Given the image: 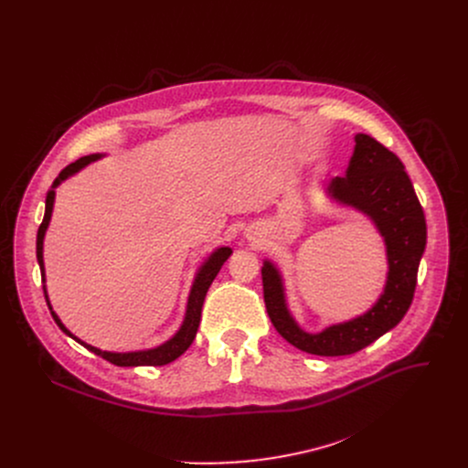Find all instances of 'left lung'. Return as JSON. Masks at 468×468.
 I'll return each mask as SVG.
<instances>
[{"label":"left lung","mask_w":468,"mask_h":468,"mask_svg":"<svg viewBox=\"0 0 468 468\" xmlns=\"http://www.w3.org/2000/svg\"><path fill=\"white\" fill-rule=\"evenodd\" d=\"M325 194L335 204L365 215L385 242L388 271L376 303L356 318L309 333L289 311L278 264L264 259L261 274L264 305L280 335L302 352L333 357L367 348L404 318L426 250V218L402 161L365 133L356 135L346 176L333 177Z\"/></svg>","instance_id":"left-lung-1"}]
</instances>
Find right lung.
Returning <instances> with one entry per match:
<instances>
[{
  "label": "right lung",
  "instance_id": "right-lung-1",
  "mask_svg": "<svg viewBox=\"0 0 468 468\" xmlns=\"http://www.w3.org/2000/svg\"><path fill=\"white\" fill-rule=\"evenodd\" d=\"M101 157H105V155L103 154H92V155H85V157L78 159L76 163L69 165L58 174V177L53 181L51 188L46 194V213H44V220H42V224L38 228V235H37V261H38V266H40L42 282H44V296H46L48 307L51 311V316L57 322V325L62 329V333H66V335L72 337L74 341H78L81 346H85L92 354L107 359L109 363H112L116 367H163V365H168V363L176 361L192 345V341L196 337L197 325H199V318H202V307H204L206 294H207L211 283L215 282L217 274L220 272L222 264L233 253V250L229 246H220L202 262V266H199L196 276H194L190 292H188L186 311H185L183 324L179 325V329L174 333V335L168 341H165L163 345H159L155 348H148V350H137V352H107V350H100V348H96L92 345H87L85 341L76 337L74 333L60 322L58 314L53 311V307L49 303V296H48V291H46V272H44V237H46L48 226L51 222V213H53V204H55V188L62 181L76 176L80 170H83L85 166H89L90 163H94V161H98Z\"/></svg>",
  "mask_w": 468,
  "mask_h": 468
}]
</instances>
